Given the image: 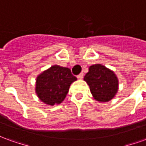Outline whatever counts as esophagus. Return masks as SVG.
Returning a JSON list of instances; mask_svg holds the SVG:
<instances>
[{
  "label": "esophagus",
  "instance_id": "34e87169",
  "mask_svg": "<svg viewBox=\"0 0 146 146\" xmlns=\"http://www.w3.org/2000/svg\"><path fill=\"white\" fill-rule=\"evenodd\" d=\"M83 77H84V74H83V73H80L79 75L77 76V78H78V80H82Z\"/></svg>",
  "mask_w": 146,
  "mask_h": 146
}]
</instances>
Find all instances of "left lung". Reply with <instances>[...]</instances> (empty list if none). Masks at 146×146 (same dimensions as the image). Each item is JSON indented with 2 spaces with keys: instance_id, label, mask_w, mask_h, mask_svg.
<instances>
[{
  "instance_id": "obj_1",
  "label": "left lung",
  "mask_w": 146,
  "mask_h": 146,
  "mask_svg": "<svg viewBox=\"0 0 146 146\" xmlns=\"http://www.w3.org/2000/svg\"><path fill=\"white\" fill-rule=\"evenodd\" d=\"M84 80L88 84L93 98L99 102L113 99L119 89V80L115 73L102 64L89 67Z\"/></svg>"
}]
</instances>
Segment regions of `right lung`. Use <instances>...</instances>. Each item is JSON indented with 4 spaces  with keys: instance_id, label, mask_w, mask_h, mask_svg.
Returning <instances> with one entry per match:
<instances>
[{
    "instance_id": "add662e5",
    "label": "right lung",
    "mask_w": 146,
    "mask_h": 146,
    "mask_svg": "<svg viewBox=\"0 0 146 146\" xmlns=\"http://www.w3.org/2000/svg\"><path fill=\"white\" fill-rule=\"evenodd\" d=\"M76 80L69 68L54 65L36 76L35 92L44 104L58 105L63 102L71 84Z\"/></svg>"
}]
</instances>
